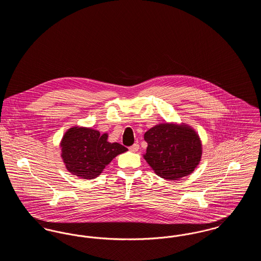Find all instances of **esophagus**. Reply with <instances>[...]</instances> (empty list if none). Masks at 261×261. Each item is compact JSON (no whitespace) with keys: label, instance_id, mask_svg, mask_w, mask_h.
<instances>
[{"label":"esophagus","instance_id":"obj_1","mask_svg":"<svg viewBox=\"0 0 261 261\" xmlns=\"http://www.w3.org/2000/svg\"><path fill=\"white\" fill-rule=\"evenodd\" d=\"M140 149V147H139V144L138 143H135L133 146H131V147H129V150L130 151H133V152H136Z\"/></svg>","mask_w":261,"mask_h":261}]
</instances>
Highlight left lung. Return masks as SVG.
<instances>
[{"instance_id": "obj_1", "label": "left lung", "mask_w": 261, "mask_h": 261, "mask_svg": "<svg viewBox=\"0 0 261 261\" xmlns=\"http://www.w3.org/2000/svg\"><path fill=\"white\" fill-rule=\"evenodd\" d=\"M148 143L143 155L154 173L175 181L194 172L201 160L202 145L199 134L186 123L154 125L145 135Z\"/></svg>"}]
</instances>
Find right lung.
<instances>
[{
  "label": "right lung",
  "instance_id": "right-lung-1",
  "mask_svg": "<svg viewBox=\"0 0 261 261\" xmlns=\"http://www.w3.org/2000/svg\"><path fill=\"white\" fill-rule=\"evenodd\" d=\"M108 138V133L99 134L92 128H69L60 144L61 156L68 172L82 179H94L115 156L128 150L118 143H110Z\"/></svg>",
  "mask_w": 261,
  "mask_h": 261
}]
</instances>
